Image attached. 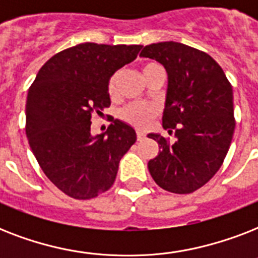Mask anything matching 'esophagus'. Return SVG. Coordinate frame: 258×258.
<instances>
[{
  "label": "esophagus",
  "instance_id": "esophagus-1",
  "mask_svg": "<svg viewBox=\"0 0 258 258\" xmlns=\"http://www.w3.org/2000/svg\"><path fill=\"white\" fill-rule=\"evenodd\" d=\"M137 138H138V141H142V139H145V134L141 133V131H138Z\"/></svg>",
  "mask_w": 258,
  "mask_h": 258
}]
</instances>
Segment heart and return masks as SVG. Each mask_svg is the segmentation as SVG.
<instances>
[{"mask_svg": "<svg viewBox=\"0 0 258 258\" xmlns=\"http://www.w3.org/2000/svg\"><path fill=\"white\" fill-rule=\"evenodd\" d=\"M154 66H157V64L155 62H146V64H143L142 72H143L145 78ZM117 80H119V72H115L108 80L107 91H108V95L111 97L116 95ZM158 112H159V107L157 104H154V103H131V104H127L120 109L119 116L125 123H128V124L134 125L137 128L143 130L146 127H149V124L151 123L154 117L157 116Z\"/></svg>", "mask_w": 258, "mask_h": 258, "instance_id": "obj_1", "label": "heart"}]
</instances>
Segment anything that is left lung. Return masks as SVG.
Instances as JSON below:
<instances>
[{"instance_id": "obj_1", "label": "left lung", "mask_w": 258, "mask_h": 258, "mask_svg": "<svg viewBox=\"0 0 258 258\" xmlns=\"http://www.w3.org/2000/svg\"><path fill=\"white\" fill-rule=\"evenodd\" d=\"M142 57L157 60L167 72L163 128L175 142L149 134L159 153L149 162L158 186L175 194L202 187L220 170L236 127L233 89L218 62L191 46L166 41L146 45Z\"/></svg>"}]
</instances>
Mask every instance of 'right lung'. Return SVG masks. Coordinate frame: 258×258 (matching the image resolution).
Returning a JSON list of instances; mask_svg holds the SVG:
<instances>
[{"label": "right lung", "instance_id": "obj_1", "mask_svg": "<svg viewBox=\"0 0 258 258\" xmlns=\"http://www.w3.org/2000/svg\"><path fill=\"white\" fill-rule=\"evenodd\" d=\"M142 45L84 42L41 67L26 97V137L49 180L75 200H91L115 182L121 157L137 142L131 125L113 119L91 135V117L109 107V78L135 60Z\"/></svg>", "mask_w": 258, "mask_h": 258}]
</instances>
